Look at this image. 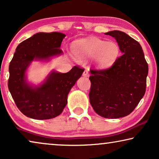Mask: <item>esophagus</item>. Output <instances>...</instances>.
I'll list each match as a JSON object with an SVG mask.
<instances>
[{
    "instance_id": "obj_1",
    "label": "esophagus",
    "mask_w": 159,
    "mask_h": 159,
    "mask_svg": "<svg viewBox=\"0 0 159 159\" xmlns=\"http://www.w3.org/2000/svg\"><path fill=\"white\" fill-rule=\"evenodd\" d=\"M84 76V77H88L89 76V69H85V70L83 72V75H82Z\"/></svg>"
}]
</instances>
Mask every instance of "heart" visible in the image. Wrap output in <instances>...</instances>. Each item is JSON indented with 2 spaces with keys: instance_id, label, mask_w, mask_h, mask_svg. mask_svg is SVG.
<instances>
[{
  "instance_id": "heart-1",
  "label": "heart",
  "mask_w": 159,
  "mask_h": 159,
  "mask_svg": "<svg viewBox=\"0 0 159 159\" xmlns=\"http://www.w3.org/2000/svg\"><path fill=\"white\" fill-rule=\"evenodd\" d=\"M119 47L115 42H107L97 38L84 39L75 43V53L80 58L95 56L97 64L106 66L113 64L119 55Z\"/></svg>"
}]
</instances>
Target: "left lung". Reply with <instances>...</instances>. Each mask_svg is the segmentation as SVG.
<instances>
[{"instance_id": "obj_1", "label": "left lung", "mask_w": 159, "mask_h": 159, "mask_svg": "<svg viewBox=\"0 0 159 159\" xmlns=\"http://www.w3.org/2000/svg\"><path fill=\"white\" fill-rule=\"evenodd\" d=\"M106 34L116 39L122 54L108 68L90 69L89 97L98 114L118 119L131 114L144 96L148 66L138 41L119 30Z\"/></svg>"}]
</instances>
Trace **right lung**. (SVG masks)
I'll return each instance as SVG.
<instances>
[{
	"label": "right lung",
	"instance_id": "1",
	"mask_svg": "<svg viewBox=\"0 0 159 159\" xmlns=\"http://www.w3.org/2000/svg\"><path fill=\"white\" fill-rule=\"evenodd\" d=\"M65 34L39 32L19 43L9 64L8 87L19 111L34 119H49L61 114L67 95L84 69L75 66L67 73L53 71L46 81L33 88L25 81V71L34 58L46 59L62 53L61 44Z\"/></svg>",
	"mask_w": 159,
	"mask_h": 159
}]
</instances>
